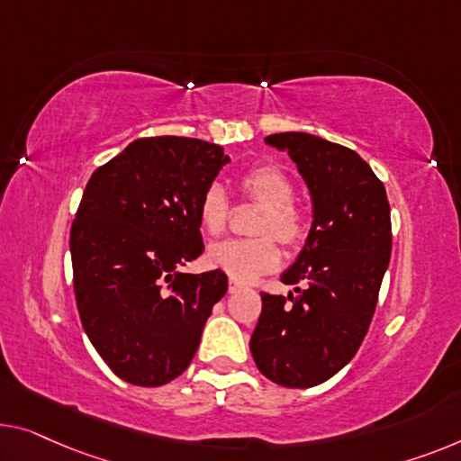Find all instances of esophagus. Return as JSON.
Here are the masks:
<instances>
[{
	"label": "esophagus",
	"instance_id": "obj_1",
	"mask_svg": "<svg viewBox=\"0 0 461 461\" xmlns=\"http://www.w3.org/2000/svg\"><path fill=\"white\" fill-rule=\"evenodd\" d=\"M228 290H230V294H236V292H240L242 290V285L238 284V281H233V279H230V285H228Z\"/></svg>",
	"mask_w": 461,
	"mask_h": 461
}]
</instances>
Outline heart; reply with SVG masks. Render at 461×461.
Wrapping results in <instances>:
<instances>
[{
  "instance_id": "obj_1",
  "label": "heart",
  "mask_w": 461,
  "mask_h": 461,
  "mask_svg": "<svg viewBox=\"0 0 461 461\" xmlns=\"http://www.w3.org/2000/svg\"><path fill=\"white\" fill-rule=\"evenodd\" d=\"M240 188L252 201L263 204V211L254 223L258 238L228 240L212 244L207 250V265L228 275L238 284H252L260 275L271 273L281 263V252L275 244V236L284 246H298L304 238V219L294 207V184L279 165H257L240 177ZM230 201L219 184L203 192L196 215L201 228L217 236L228 223Z\"/></svg>"
}]
</instances>
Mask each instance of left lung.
Here are the masks:
<instances>
[{
	"label": "left lung",
	"instance_id": "left-lung-1",
	"mask_svg": "<svg viewBox=\"0 0 461 461\" xmlns=\"http://www.w3.org/2000/svg\"><path fill=\"white\" fill-rule=\"evenodd\" d=\"M290 155L312 201V223L281 281L296 296L260 294L263 312L250 338L260 373L306 389L338 375L358 352L373 321L391 258L387 192L356 150L306 132L267 136Z\"/></svg>",
	"mask_w": 461,
	"mask_h": 461
}]
</instances>
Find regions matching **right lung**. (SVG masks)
Segmentation results:
<instances>
[{
  "instance_id": "1",
  "label": "right lung",
  "mask_w": 461,
  "mask_h": 461,
  "mask_svg": "<svg viewBox=\"0 0 461 461\" xmlns=\"http://www.w3.org/2000/svg\"><path fill=\"white\" fill-rule=\"evenodd\" d=\"M230 155L182 136L130 142L88 180L70 231L86 338L120 379L159 387L194 358L221 271L182 273L204 250L196 207Z\"/></svg>"
}]
</instances>
